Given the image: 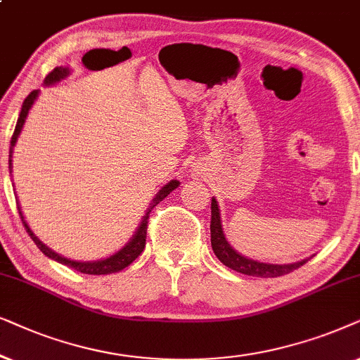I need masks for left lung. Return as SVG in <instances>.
<instances>
[{"label": "left lung", "instance_id": "1", "mask_svg": "<svg viewBox=\"0 0 360 360\" xmlns=\"http://www.w3.org/2000/svg\"><path fill=\"white\" fill-rule=\"evenodd\" d=\"M210 209H212V219H210V243H212V250L215 253V257H217L225 266L232 268V270L243 273V275L248 276L276 278L286 275V273L293 271L296 268L303 266L304 263L309 260V258H304V260L301 262L278 265V263H263L258 260H252V258L242 255V253H238L236 248L227 242V238H225L222 219H220V209L215 198H212Z\"/></svg>", "mask_w": 360, "mask_h": 360}]
</instances>
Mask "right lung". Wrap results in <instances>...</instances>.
I'll list each match as a JSON object with an SVG mask.
<instances>
[{
  "mask_svg": "<svg viewBox=\"0 0 360 360\" xmlns=\"http://www.w3.org/2000/svg\"><path fill=\"white\" fill-rule=\"evenodd\" d=\"M69 74H70L69 67H56V69L46 77L44 85H46V87H49V85H54L57 82H60V80H64L65 77H69ZM37 97H39V90H32V92L26 97V100L22 102L21 113H19L16 128H14V133L11 136V146H9V174H11V171H13V150H14V146H16L19 133H21V130H22V124H24V122H26L27 113H30V110H31L32 105H34ZM179 184H181L179 181L171 179L169 183L162 186V188L160 189V193H158L155 198H153L151 204L148 205L146 212L141 217V222H140V225H138L136 232L133 233L130 242L124 243V247L120 248L118 252H115L113 255H110L107 258H102V260H94V262L70 260V258H65V257L59 255V253L52 250V248L47 247L46 243H42L39 238L36 237V233L31 230L30 224H27L26 219H24L22 210H21V207H19V205H18V210H19V215H21L24 227H26V230H27V233H30L36 245L39 247V250L44 253L46 257H49L51 260L59 262V263H62V265H67V266L74 268V270H77V271L85 273V275H110V273L122 271L123 268H127L128 265H130V263L135 262L136 258L141 255L143 248H145V243H146V229H148V219H150V212L153 210V207H156V205L160 204L161 200L166 198V195H169V193H172V191H174Z\"/></svg>",
  "mask_w": 360,
  "mask_h": 360,
  "instance_id": "add662e5",
  "label": "right lung"
}]
</instances>
